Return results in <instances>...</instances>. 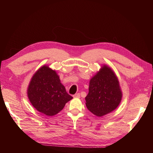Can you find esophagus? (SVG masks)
<instances>
[{
  "label": "esophagus",
  "instance_id": "esophagus-1",
  "mask_svg": "<svg viewBox=\"0 0 153 153\" xmlns=\"http://www.w3.org/2000/svg\"><path fill=\"white\" fill-rule=\"evenodd\" d=\"M73 96V98H80V94L77 93V94H74Z\"/></svg>",
  "mask_w": 153,
  "mask_h": 153
}]
</instances>
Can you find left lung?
<instances>
[{
    "instance_id": "1",
    "label": "left lung",
    "mask_w": 153,
    "mask_h": 153,
    "mask_svg": "<svg viewBox=\"0 0 153 153\" xmlns=\"http://www.w3.org/2000/svg\"><path fill=\"white\" fill-rule=\"evenodd\" d=\"M122 96L117 76L109 66L103 65L90 80L85 105L91 112L102 117L117 107Z\"/></svg>"
}]
</instances>
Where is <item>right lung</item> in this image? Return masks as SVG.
I'll list each match as a JSON object with an SVG mask.
<instances>
[{
	"label": "right lung",
	"mask_w": 153,
	"mask_h": 153,
	"mask_svg": "<svg viewBox=\"0 0 153 153\" xmlns=\"http://www.w3.org/2000/svg\"><path fill=\"white\" fill-rule=\"evenodd\" d=\"M27 96L32 105L48 116L58 114L72 100L56 71L43 66L32 77L27 88Z\"/></svg>",
	"instance_id": "add662e5"
}]
</instances>
